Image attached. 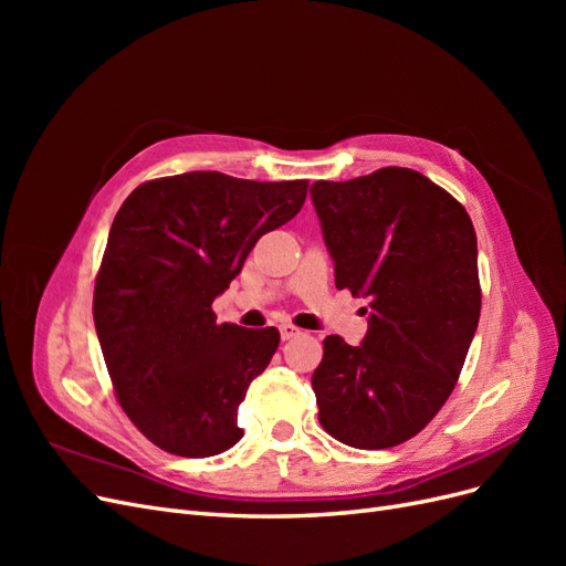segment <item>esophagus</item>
<instances>
[{"instance_id":"esophagus-1","label":"esophagus","mask_w":566,"mask_h":566,"mask_svg":"<svg viewBox=\"0 0 566 566\" xmlns=\"http://www.w3.org/2000/svg\"><path fill=\"white\" fill-rule=\"evenodd\" d=\"M279 331H281V337H283V339H293V337L300 335V328H295L293 323H281Z\"/></svg>"}]
</instances>
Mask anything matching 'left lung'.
<instances>
[{
  "label": "left lung",
  "instance_id": "1",
  "mask_svg": "<svg viewBox=\"0 0 566 566\" xmlns=\"http://www.w3.org/2000/svg\"><path fill=\"white\" fill-rule=\"evenodd\" d=\"M335 285L368 300L352 347L331 335L312 387L323 430L354 449L416 437L447 403L474 337L482 293L470 214L416 169L312 184Z\"/></svg>",
  "mask_w": 566,
  "mask_h": 566
}]
</instances>
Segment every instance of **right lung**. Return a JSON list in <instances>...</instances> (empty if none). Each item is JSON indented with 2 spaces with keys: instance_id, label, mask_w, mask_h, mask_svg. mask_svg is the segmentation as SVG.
<instances>
[{
  "instance_id": "add662e5",
  "label": "right lung",
  "mask_w": 566,
  "mask_h": 566,
  "mask_svg": "<svg viewBox=\"0 0 566 566\" xmlns=\"http://www.w3.org/2000/svg\"><path fill=\"white\" fill-rule=\"evenodd\" d=\"M304 198V179L186 172L142 184L117 210L94 325L119 406L163 451L208 458L241 441L238 406L281 335L219 325L212 302Z\"/></svg>"
}]
</instances>
